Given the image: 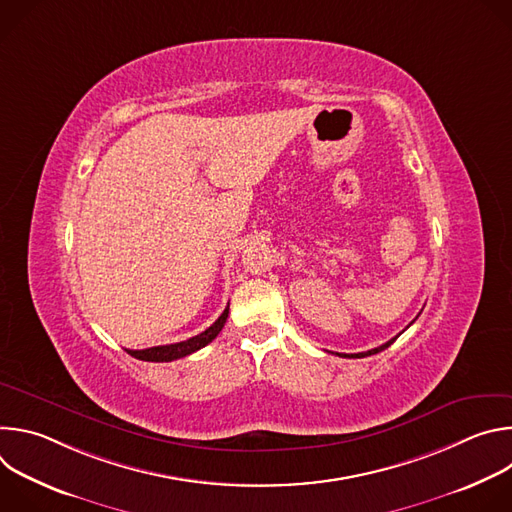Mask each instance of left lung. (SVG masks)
<instances>
[{
	"label": "left lung",
	"instance_id": "8db88e82",
	"mask_svg": "<svg viewBox=\"0 0 512 512\" xmlns=\"http://www.w3.org/2000/svg\"><path fill=\"white\" fill-rule=\"evenodd\" d=\"M399 338V334L395 336V338H391L389 342H385V344H381V346H377V348H373V350H367V352H356V354H340V352H336L338 356H350V358H362V356H371V354H377V352H381V350H385V348H389L395 340Z\"/></svg>",
	"mask_w": 512,
	"mask_h": 512
}]
</instances>
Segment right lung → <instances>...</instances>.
Returning a JSON list of instances; mask_svg holds the SVG:
<instances>
[{
    "label": "right lung",
    "mask_w": 512,
    "mask_h": 512,
    "mask_svg": "<svg viewBox=\"0 0 512 512\" xmlns=\"http://www.w3.org/2000/svg\"><path fill=\"white\" fill-rule=\"evenodd\" d=\"M229 318V306L225 308V312L218 316V320L206 328L204 332H200L198 336H192L184 342H176V344H164V346H152V348H143V350H127L133 358H139V360H148V362H170V360H176V358H182V356H188L200 348H204L206 344H210L218 332L223 330L225 322Z\"/></svg>",
    "instance_id": "add662e5"
}]
</instances>
